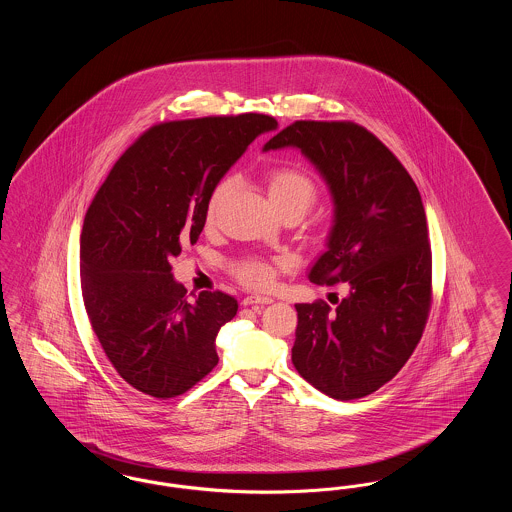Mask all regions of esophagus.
<instances>
[{"mask_svg":"<svg viewBox=\"0 0 512 512\" xmlns=\"http://www.w3.org/2000/svg\"><path fill=\"white\" fill-rule=\"evenodd\" d=\"M274 299L272 297H268V295H247L244 297V305H268V303H272Z\"/></svg>","mask_w":512,"mask_h":512,"instance_id":"34e87169","label":"esophagus"}]
</instances>
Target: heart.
I'll use <instances>...</instances> for the list:
<instances>
[{
    "label": "heart",
    "mask_w": 512,
    "mask_h": 512,
    "mask_svg": "<svg viewBox=\"0 0 512 512\" xmlns=\"http://www.w3.org/2000/svg\"><path fill=\"white\" fill-rule=\"evenodd\" d=\"M236 176L228 174L220 178L219 182L213 186L211 194L207 197L205 205V222L213 224L219 217L222 205L226 199L236 190ZM267 194L270 203L276 207L280 215L284 213H297L305 215L317 201L318 188L317 182L309 172L292 167V165H282L274 167L267 174ZM234 274L251 288H267L268 284L274 278V267L268 265L265 261L259 259H242L232 265Z\"/></svg>",
    "instance_id": "b5f03b06"
}]
</instances>
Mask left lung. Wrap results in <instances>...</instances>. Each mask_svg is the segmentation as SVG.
<instances>
[{
	"label": "left lung",
	"mask_w": 512,
	"mask_h": 512,
	"mask_svg": "<svg viewBox=\"0 0 512 512\" xmlns=\"http://www.w3.org/2000/svg\"><path fill=\"white\" fill-rule=\"evenodd\" d=\"M295 147L334 201L315 284L347 286L332 309L297 303L295 370L318 391L359 399L403 368L422 338L432 301V251L418 188L399 159L355 122L295 121L263 151Z\"/></svg>",
	"instance_id": "1"
}]
</instances>
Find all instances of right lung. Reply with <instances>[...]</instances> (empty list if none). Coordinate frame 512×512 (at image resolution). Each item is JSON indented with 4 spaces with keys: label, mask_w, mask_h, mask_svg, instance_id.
Listing matches in <instances>:
<instances>
[{
    "label": "right lung",
    "mask_w": 512,
    "mask_h": 512,
    "mask_svg": "<svg viewBox=\"0 0 512 512\" xmlns=\"http://www.w3.org/2000/svg\"><path fill=\"white\" fill-rule=\"evenodd\" d=\"M276 126L257 113L157 124L122 153L88 207L82 297L107 359L132 388L176 397L219 363L215 340L238 301L222 292L190 301L171 257L197 242L213 186Z\"/></svg>",
    "instance_id": "obj_1"
}]
</instances>
